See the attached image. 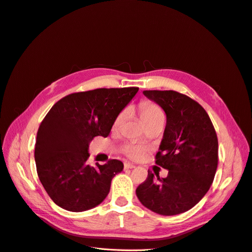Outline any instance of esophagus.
I'll return each instance as SVG.
<instances>
[{
    "label": "esophagus",
    "instance_id": "1",
    "mask_svg": "<svg viewBox=\"0 0 252 252\" xmlns=\"http://www.w3.org/2000/svg\"><path fill=\"white\" fill-rule=\"evenodd\" d=\"M124 168H125V169H133V168H135V166L130 164V162H125V164H124Z\"/></svg>",
    "mask_w": 252,
    "mask_h": 252
}]
</instances>
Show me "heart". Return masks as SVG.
Segmentation results:
<instances>
[{
  "instance_id": "obj_1",
  "label": "heart",
  "mask_w": 252,
  "mask_h": 252,
  "mask_svg": "<svg viewBox=\"0 0 252 252\" xmlns=\"http://www.w3.org/2000/svg\"><path fill=\"white\" fill-rule=\"evenodd\" d=\"M139 114H140V120L143 125H145L147 123H151L156 120H165V115L159 109V107H158L157 105H155V103H153L151 101H143L140 103ZM123 116H124L123 114H120L119 116H118V118L116 119V122H115L116 126H118L121 123V121L123 119ZM126 153L132 158H137L140 156L141 150L138 149V147L128 146L126 149Z\"/></svg>"
}]
</instances>
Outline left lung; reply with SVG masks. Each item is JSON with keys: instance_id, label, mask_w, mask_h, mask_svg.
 Here are the masks:
<instances>
[{"instance_id": "1", "label": "left lung", "mask_w": 252, "mask_h": 252, "mask_svg": "<svg viewBox=\"0 0 252 252\" xmlns=\"http://www.w3.org/2000/svg\"><path fill=\"white\" fill-rule=\"evenodd\" d=\"M164 110L167 123L156 156L169 171L159 178L149 171L136 189L139 201L161 216L189 211L209 191L218 167V138L208 113L189 96L174 91H144Z\"/></svg>"}]
</instances>
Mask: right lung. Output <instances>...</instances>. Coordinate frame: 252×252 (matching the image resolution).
I'll list each match as a JSON object with an SVG mask.
<instances>
[{
	"mask_svg": "<svg viewBox=\"0 0 252 252\" xmlns=\"http://www.w3.org/2000/svg\"><path fill=\"white\" fill-rule=\"evenodd\" d=\"M138 87L97 88L71 94L52 107L37 131L34 158L40 183L52 200L69 212L95 208L107 197L121 160L86 164L88 145L107 137Z\"/></svg>",
	"mask_w": 252,
	"mask_h": 252,
	"instance_id": "obj_1",
	"label": "right lung"
}]
</instances>
